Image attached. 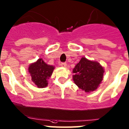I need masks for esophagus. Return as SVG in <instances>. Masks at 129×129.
I'll list each match as a JSON object with an SVG mask.
<instances>
[{"label":"esophagus","instance_id":"1","mask_svg":"<svg viewBox=\"0 0 129 129\" xmlns=\"http://www.w3.org/2000/svg\"><path fill=\"white\" fill-rule=\"evenodd\" d=\"M60 66H62V67H67V63H65V62H62V63H60Z\"/></svg>","mask_w":129,"mask_h":129}]
</instances>
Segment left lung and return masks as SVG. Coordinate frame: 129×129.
<instances>
[{
    "label": "left lung",
    "instance_id": "obj_1",
    "mask_svg": "<svg viewBox=\"0 0 129 129\" xmlns=\"http://www.w3.org/2000/svg\"><path fill=\"white\" fill-rule=\"evenodd\" d=\"M104 67L96 61L82 57L73 69V80L85 92L96 90L104 79Z\"/></svg>",
    "mask_w": 129,
    "mask_h": 129
}]
</instances>
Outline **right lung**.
Instances as JSON below:
<instances>
[{"instance_id": "obj_1", "label": "right lung", "mask_w": 129, "mask_h": 129, "mask_svg": "<svg viewBox=\"0 0 129 129\" xmlns=\"http://www.w3.org/2000/svg\"><path fill=\"white\" fill-rule=\"evenodd\" d=\"M54 67L47 64L42 58H39L29 66L28 72L31 80L38 88H44L48 85V80L51 76Z\"/></svg>"}]
</instances>
